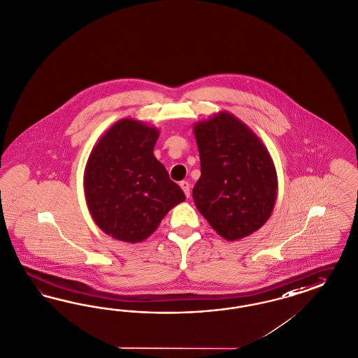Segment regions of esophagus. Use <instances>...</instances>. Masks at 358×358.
Returning a JSON list of instances; mask_svg holds the SVG:
<instances>
[{
  "instance_id": "34e87169",
  "label": "esophagus",
  "mask_w": 358,
  "mask_h": 358,
  "mask_svg": "<svg viewBox=\"0 0 358 358\" xmlns=\"http://www.w3.org/2000/svg\"><path fill=\"white\" fill-rule=\"evenodd\" d=\"M180 186H181V189L184 190L185 195L189 198V196H190V184H189L187 181H181Z\"/></svg>"
}]
</instances>
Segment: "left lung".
Listing matches in <instances>:
<instances>
[{
  "mask_svg": "<svg viewBox=\"0 0 358 358\" xmlns=\"http://www.w3.org/2000/svg\"><path fill=\"white\" fill-rule=\"evenodd\" d=\"M193 131L201 159L195 206L228 241L250 236L268 222L275 205L278 180L271 153L228 111L196 122Z\"/></svg>",
  "mask_w": 358,
  "mask_h": 358,
  "instance_id": "1",
  "label": "left lung"
}]
</instances>
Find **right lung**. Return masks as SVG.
<instances>
[{
    "label": "right lung",
    "instance_id": "right-lung-1",
    "mask_svg": "<svg viewBox=\"0 0 358 358\" xmlns=\"http://www.w3.org/2000/svg\"><path fill=\"white\" fill-rule=\"evenodd\" d=\"M159 135L153 126L123 118L89 155L84 172L87 208L98 227L115 240L144 241L186 198L153 155Z\"/></svg>",
    "mask_w": 358,
    "mask_h": 358
}]
</instances>
